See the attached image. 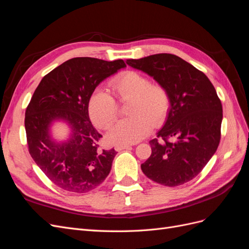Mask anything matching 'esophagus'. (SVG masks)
<instances>
[{"mask_svg": "<svg viewBox=\"0 0 249 249\" xmlns=\"http://www.w3.org/2000/svg\"><path fill=\"white\" fill-rule=\"evenodd\" d=\"M131 145H127V144H120V145H115V149L117 152H120V150L125 149V148H130Z\"/></svg>", "mask_w": 249, "mask_h": 249, "instance_id": "obj_1", "label": "esophagus"}]
</instances>
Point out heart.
<instances>
[{"label": "heart", "instance_id": "heart-1", "mask_svg": "<svg viewBox=\"0 0 249 249\" xmlns=\"http://www.w3.org/2000/svg\"><path fill=\"white\" fill-rule=\"evenodd\" d=\"M112 93L122 102L130 101L129 118L119 120L112 126L108 140L114 144H133L145 138L153 126L161 124L170 110L168 90L138 71H126L113 78ZM89 117L95 126L108 130L115 122L118 106L114 97L104 89H96L88 101Z\"/></svg>", "mask_w": 249, "mask_h": 249}]
</instances>
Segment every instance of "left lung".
I'll return each mask as SVG.
<instances>
[{
    "mask_svg": "<svg viewBox=\"0 0 249 249\" xmlns=\"http://www.w3.org/2000/svg\"><path fill=\"white\" fill-rule=\"evenodd\" d=\"M126 64L146 72L168 90L170 110L152 155L141 164L154 182L176 187L196 177L213 157L221 137L222 105L205 73L172 54L127 59Z\"/></svg>",
    "mask_w": 249,
    "mask_h": 249,
    "instance_id": "8db88e82",
    "label": "left lung"
}]
</instances>
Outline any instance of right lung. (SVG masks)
Wrapping results in <instances>:
<instances>
[{
	"instance_id": "1",
	"label": "right lung",
	"mask_w": 249,
	"mask_h": 249,
	"mask_svg": "<svg viewBox=\"0 0 249 249\" xmlns=\"http://www.w3.org/2000/svg\"><path fill=\"white\" fill-rule=\"evenodd\" d=\"M123 67L122 59L72 58L46 74L35 89L25 116L29 153L63 190L86 193L109 175L116 150L100 147L102 135L90 122L88 101L102 81ZM56 120L71 126L66 142L58 143L50 137L49 126Z\"/></svg>"
}]
</instances>
